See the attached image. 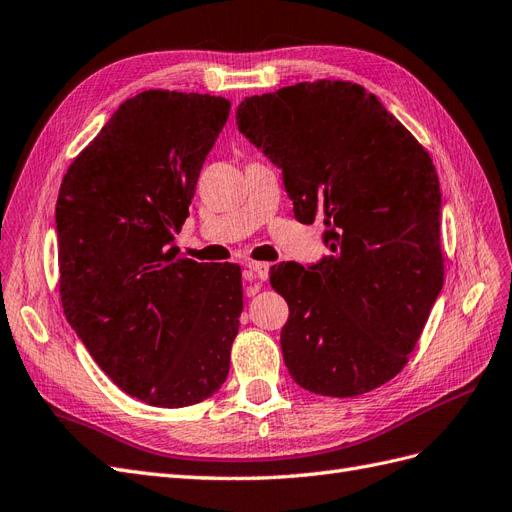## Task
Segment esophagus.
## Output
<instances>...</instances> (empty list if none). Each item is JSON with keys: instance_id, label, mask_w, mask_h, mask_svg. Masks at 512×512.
I'll use <instances>...</instances> for the list:
<instances>
[{"instance_id": "1", "label": "esophagus", "mask_w": 512, "mask_h": 512, "mask_svg": "<svg viewBox=\"0 0 512 512\" xmlns=\"http://www.w3.org/2000/svg\"><path fill=\"white\" fill-rule=\"evenodd\" d=\"M269 277V262H250V265L245 267V282H265ZM258 286H247V292H256Z\"/></svg>"}]
</instances>
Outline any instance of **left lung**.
Listing matches in <instances>:
<instances>
[{
    "mask_svg": "<svg viewBox=\"0 0 512 512\" xmlns=\"http://www.w3.org/2000/svg\"><path fill=\"white\" fill-rule=\"evenodd\" d=\"M237 126L282 168L294 218L320 220L331 256L282 262L288 374L305 391L356 397L406 367L444 284L440 181L427 149L350 81L245 98Z\"/></svg>",
    "mask_w": 512,
    "mask_h": 512,
    "instance_id": "left-lung-1",
    "label": "left lung"
}]
</instances>
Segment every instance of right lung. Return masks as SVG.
<instances>
[{
    "mask_svg": "<svg viewBox=\"0 0 512 512\" xmlns=\"http://www.w3.org/2000/svg\"><path fill=\"white\" fill-rule=\"evenodd\" d=\"M228 113L220 96L147 89L119 104L59 188L64 314L104 374L149 406L198 404L230 369L241 269L213 273L173 245Z\"/></svg>",
    "mask_w": 512,
    "mask_h": 512,
    "instance_id": "1",
    "label": "right lung"
}]
</instances>
